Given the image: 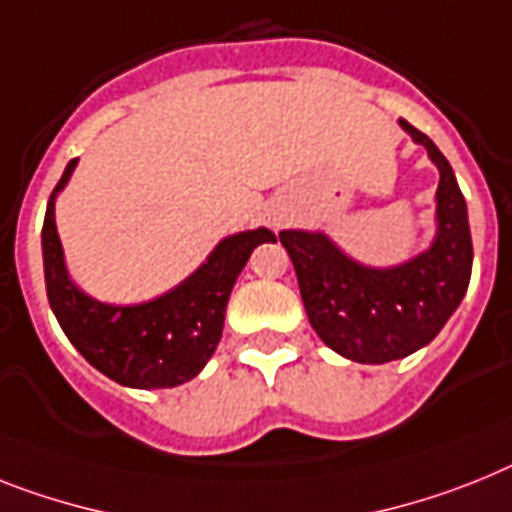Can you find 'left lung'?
I'll use <instances>...</instances> for the list:
<instances>
[{
    "label": "left lung",
    "mask_w": 512,
    "mask_h": 512,
    "mask_svg": "<svg viewBox=\"0 0 512 512\" xmlns=\"http://www.w3.org/2000/svg\"><path fill=\"white\" fill-rule=\"evenodd\" d=\"M411 140L440 171L437 231L424 252L390 268L356 263L322 231L278 234L289 252L309 325L325 346L359 364H385L427 346L450 320L471 281L468 210L448 158L406 119Z\"/></svg>",
    "instance_id": "1"
}]
</instances>
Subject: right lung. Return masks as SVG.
Instances as JSON below:
<instances>
[{
    "label": "right lung",
    "mask_w": 512,
    "mask_h": 512,
    "mask_svg": "<svg viewBox=\"0 0 512 512\" xmlns=\"http://www.w3.org/2000/svg\"><path fill=\"white\" fill-rule=\"evenodd\" d=\"M77 158L64 169L46 205L44 249L46 294L64 336L98 372L124 388H176L200 375L216 351L226 304L236 278L257 244L276 242L268 229L239 231L216 244L205 263L166 294L140 304H106L85 294L67 273L54 221L57 195L67 187Z\"/></svg>",
    "instance_id": "obj_1"
}]
</instances>
